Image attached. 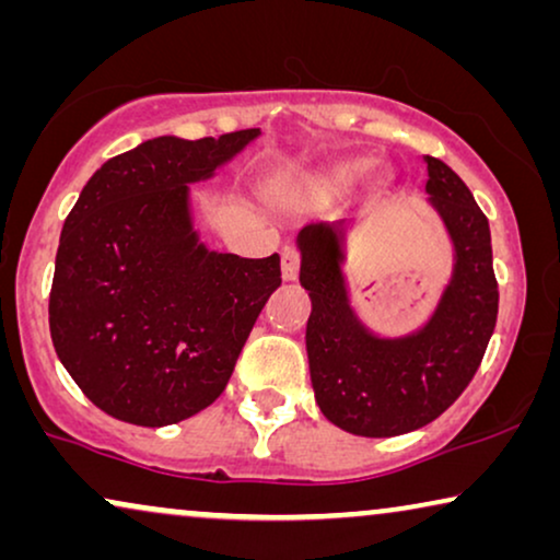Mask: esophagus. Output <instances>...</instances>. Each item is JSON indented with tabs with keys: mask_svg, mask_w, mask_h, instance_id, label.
I'll use <instances>...</instances> for the list:
<instances>
[{
	"mask_svg": "<svg viewBox=\"0 0 560 560\" xmlns=\"http://www.w3.org/2000/svg\"><path fill=\"white\" fill-rule=\"evenodd\" d=\"M301 272V255L295 249L282 252V280H295Z\"/></svg>",
	"mask_w": 560,
	"mask_h": 560,
	"instance_id": "34e87169",
	"label": "esophagus"
}]
</instances>
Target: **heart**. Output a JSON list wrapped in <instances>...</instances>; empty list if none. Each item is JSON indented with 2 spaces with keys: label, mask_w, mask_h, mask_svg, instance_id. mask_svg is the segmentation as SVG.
<instances>
[{
  "label": "heart",
  "mask_w": 560,
  "mask_h": 560,
  "mask_svg": "<svg viewBox=\"0 0 560 560\" xmlns=\"http://www.w3.org/2000/svg\"><path fill=\"white\" fill-rule=\"evenodd\" d=\"M366 171H370V163H366V160H357V163H347V165L336 167L331 180H334V186L343 188V186H351V183H357L359 178H364Z\"/></svg>",
  "instance_id": "1"
}]
</instances>
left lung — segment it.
<instances>
[{"label": "left lung", "instance_id": "1", "mask_svg": "<svg viewBox=\"0 0 560 560\" xmlns=\"http://www.w3.org/2000/svg\"><path fill=\"white\" fill-rule=\"evenodd\" d=\"M428 203L454 244V272L428 324L408 336H377L351 308L343 278L347 219L311 221L298 232L311 382L324 416L341 431L389 439L448 410L477 374L497 324L489 221L466 183L425 155Z\"/></svg>", "mask_w": 560, "mask_h": 560}]
</instances>
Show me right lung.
<instances>
[{"instance_id":"add662e5","label":"right lung","mask_w":560,"mask_h":560,"mask_svg":"<svg viewBox=\"0 0 560 560\" xmlns=\"http://www.w3.org/2000/svg\"><path fill=\"white\" fill-rule=\"evenodd\" d=\"M155 137L106 160L68 213L50 288V336L81 393L132 425L180 423L217 400L280 257L211 252L190 219V183L257 140Z\"/></svg>"}]
</instances>
